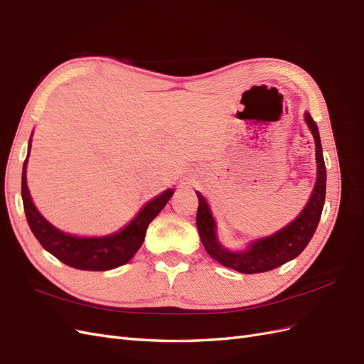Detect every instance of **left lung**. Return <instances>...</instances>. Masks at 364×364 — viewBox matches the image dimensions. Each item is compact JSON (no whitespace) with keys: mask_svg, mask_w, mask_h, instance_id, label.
Listing matches in <instances>:
<instances>
[{"mask_svg":"<svg viewBox=\"0 0 364 364\" xmlns=\"http://www.w3.org/2000/svg\"><path fill=\"white\" fill-rule=\"evenodd\" d=\"M304 119L311 132L316 144V182L306 205L299 215L291 220L289 225H285L270 235L250 240L245 249L232 250L222 245L211 208H209L203 194L196 191L197 199H199L196 225L202 245L209 253V257L214 258L222 266L247 274L269 272L296 258L313 238L325 203L326 168L317 124L314 123L310 112L304 114Z\"/></svg>","mask_w":364,"mask_h":364,"instance_id":"1","label":"left lung"}]
</instances>
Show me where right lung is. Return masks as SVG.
Instances as JSON below:
<instances>
[{"label":"right lung","instance_id":"obj_1","mask_svg":"<svg viewBox=\"0 0 364 364\" xmlns=\"http://www.w3.org/2000/svg\"><path fill=\"white\" fill-rule=\"evenodd\" d=\"M31 136L28 139L27 158L23 165L21 196H23L27 223L33 235L38 238L42 247L50 252L53 257H56L59 261L74 269L105 272L127 264L144 243L150 222L167 205L174 190L168 188L156 197H153L139 209L138 214L126 226L118 229L117 232L98 237H82L63 232L39 213V209L33 203L30 196L27 185V164L31 150Z\"/></svg>","mask_w":364,"mask_h":364}]
</instances>
